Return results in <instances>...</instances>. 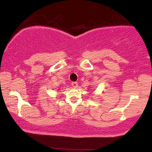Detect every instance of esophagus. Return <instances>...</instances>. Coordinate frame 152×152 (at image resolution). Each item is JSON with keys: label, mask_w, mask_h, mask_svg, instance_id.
I'll return each instance as SVG.
<instances>
[{"label": "esophagus", "mask_w": 152, "mask_h": 152, "mask_svg": "<svg viewBox=\"0 0 152 152\" xmlns=\"http://www.w3.org/2000/svg\"><path fill=\"white\" fill-rule=\"evenodd\" d=\"M71 85L72 86V87H74V88H77V87L78 86V84L77 82H72Z\"/></svg>", "instance_id": "34e87169"}]
</instances>
